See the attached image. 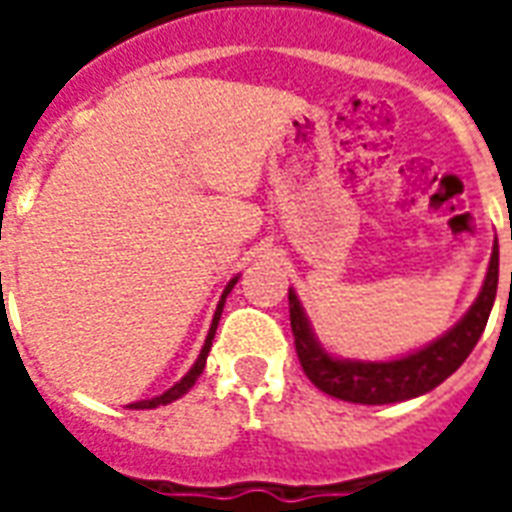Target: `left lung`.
I'll list each match as a JSON object with an SVG mask.
<instances>
[{
  "instance_id": "8db88e82",
  "label": "left lung",
  "mask_w": 512,
  "mask_h": 512,
  "mask_svg": "<svg viewBox=\"0 0 512 512\" xmlns=\"http://www.w3.org/2000/svg\"><path fill=\"white\" fill-rule=\"evenodd\" d=\"M496 285H499V244L494 241L483 288L461 321L436 337L433 343L422 345L406 356L389 359V362L343 359L326 351L312 329L304 304L296 296V290L290 288V326L296 337V354L307 378L326 395L348 400V403H362V406L403 403V400L436 389L466 362V356L472 354V348L485 332V323L496 299Z\"/></svg>"
}]
</instances>
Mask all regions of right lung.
<instances>
[{
    "label": "right lung",
    "instance_id": "right-lung-1",
    "mask_svg": "<svg viewBox=\"0 0 512 512\" xmlns=\"http://www.w3.org/2000/svg\"><path fill=\"white\" fill-rule=\"evenodd\" d=\"M235 282H238V277H233L230 282H227V288L222 290V299H219V304H216V312H213V321H211V329H208V337H205V343H202V351L200 356H197V362L189 367V373L180 378L178 384L169 386L167 392H161V395L150 397V400H139V403H131L128 408H158V406H167V403H172V400H178V397H183L186 392H189L191 386H194V381L200 378V373L205 370V359H208V351H211V343H213V334H216V326H219V318H222V310H224V301H227V293L235 288Z\"/></svg>",
    "mask_w": 512,
    "mask_h": 512
}]
</instances>
